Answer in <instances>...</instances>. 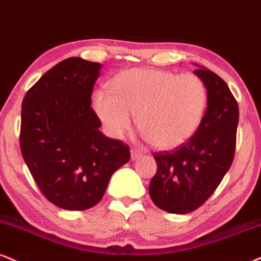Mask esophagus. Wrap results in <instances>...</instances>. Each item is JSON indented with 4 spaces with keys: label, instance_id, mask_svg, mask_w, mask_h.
Returning a JSON list of instances; mask_svg holds the SVG:
<instances>
[{
    "label": "esophagus",
    "instance_id": "34e87169",
    "mask_svg": "<svg viewBox=\"0 0 261 261\" xmlns=\"http://www.w3.org/2000/svg\"><path fill=\"white\" fill-rule=\"evenodd\" d=\"M141 156H142V153H141L140 150H131V159H133V161H137Z\"/></svg>",
    "mask_w": 261,
    "mask_h": 261
}]
</instances>
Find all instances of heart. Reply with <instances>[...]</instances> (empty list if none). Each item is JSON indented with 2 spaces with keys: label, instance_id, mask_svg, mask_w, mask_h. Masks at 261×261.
<instances>
[{
  "label": "heart",
  "instance_id": "heart-1",
  "mask_svg": "<svg viewBox=\"0 0 261 261\" xmlns=\"http://www.w3.org/2000/svg\"><path fill=\"white\" fill-rule=\"evenodd\" d=\"M109 91L97 90L92 107L112 136L121 137L136 124L158 149L177 148L190 141L202 125L208 91L198 75L161 69L133 68L109 83Z\"/></svg>",
  "mask_w": 261,
  "mask_h": 261
}]
</instances>
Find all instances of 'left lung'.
<instances>
[{"mask_svg":"<svg viewBox=\"0 0 261 261\" xmlns=\"http://www.w3.org/2000/svg\"><path fill=\"white\" fill-rule=\"evenodd\" d=\"M194 65V74L208 91L203 122L186 144L171 153H155L156 174L149 184L153 203L171 214L193 212L214 193L230 169L236 148L237 100L219 75Z\"/></svg>","mask_w":261,"mask_h":261,"instance_id":"8db88e82","label":"left lung"}]
</instances>
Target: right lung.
Returning <instances> with one entry per match:
<instances>
[{
  "instance_id": "obj_1",
  "label": "right lung",
  "mask_w": 261,
  "mask_h": 261,
  "mask_svg": "<svg viewBox=\"0 0 261 261\" xmlns=\"http://www.w3.org/2000/svg\"><path fill=\"white\" fill-rule=\"evenodd\" d=\"M102 64L70 57L40 77L21 105L20 149L41 192L65 210L102 199L112 175L130 161L128 146L109 139L91 108Z\"/></svg>"
}]
</instances>
